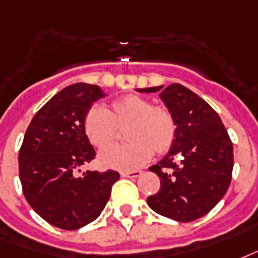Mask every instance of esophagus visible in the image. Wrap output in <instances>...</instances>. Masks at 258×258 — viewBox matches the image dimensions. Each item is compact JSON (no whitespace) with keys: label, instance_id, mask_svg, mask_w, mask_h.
Segmentation results:
<instances>
[{"label":"esophagus","instance_id":"esophagus-1","mask_svg":"<svg viewBox=\"0 0 258 258\" xmlns=\"http://www.w3.org/2000/svg\"><path fill=\"white\" fill-rule=\"evenodd\" d=\"M141 175V171H122L121 176L122 177H139Z\"/></svg>","mask_w":258,"mask_h":258}]
</instances>
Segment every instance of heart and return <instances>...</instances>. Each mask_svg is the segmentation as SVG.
Wrapping results in <instances>:
<instances>
[{"instance_id":"heart-1","label":"heart","mask_w":258,"mask_h":258,"mask_svg":"<svg viewBox=\"0 0 258 258\" xmlns=\"http://www.w3.org/2000/svg\"><path fill=\"white\" fill-rule=\"evenodd\" d=\"M126 126V139L131 141L103 148L99 153L102 165L135 169L147 163L153 152L168 151L176 139L177 123L172 111L135 94L113 102L110 111L95 105L86 113V135L97 147L113 143L118 136V127Z\"/></svg>"}]
</instances>
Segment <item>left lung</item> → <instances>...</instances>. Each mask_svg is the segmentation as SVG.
Here are the masks:
<instances>
[{
    "label": "left lung",
    "instance_id": "left-lung-1",
    "mask_svg": "<svg viewBox=\"0 0 258 258\" xmlns=\"http://www.w3.org/2000/svg\"><path fill=\"white\" fill-rule=\"evenodd\" d=\"M137 91H159L177 123L171 151L149 168L160 177L161 187L148 197V206L177 222L201 218L214 209L230 185L234 159L226 127L205 99L180 83Z\"/></svg>",
    "mask_w": 258,
    "mask_h": 258
}]
</instances>
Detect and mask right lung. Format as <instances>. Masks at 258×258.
Here are the masks:
<instances>
[{
	"label": "right lung",
	"instance_id": "1",
	"mask_svg": "<svg viewBox=\"0 0 258 258\" xmlns=\"http://www.w3.org/2000/svg\"><path fill=\"white\" fill-rule=\"evenodd\" d=\"M105 95L97 85L67 86L36 113L20 148L24 197L41 218L63 230L97 219L119 179L111 169L79 175L95 157L85 131L86 113Z\"/></svg>",
	"mask_w": 258,
	"mask_h": 258
}]
</instances>
